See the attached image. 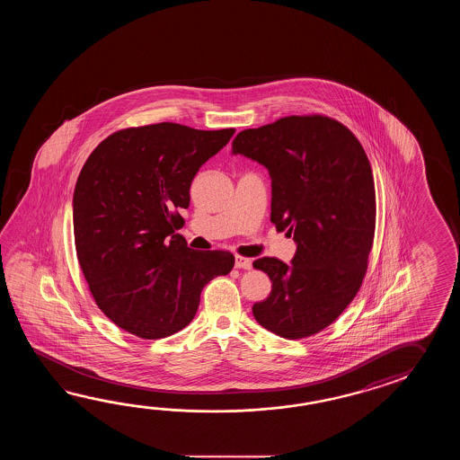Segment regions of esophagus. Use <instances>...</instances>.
I'll list each match as a JSON object with an SVG mask.
<instances>
[{"instance_id": "34e87169", "label": "esophagus", "mask_w": 460, "mask_h": 460, "mask_svg": "<svg viewBox=\"0 0 460 460\" xmlns=\"http://www.w3.org/2000/svg\"><path fill=\"white\" fill-rule=\"evenodd\" d=\"M234 268L238 270H250L252 268V260L243 258V256H234Z\"/></svg>"}]
</instances>
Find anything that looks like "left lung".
I'll use <instances>...</instances> for the list:
<instances>
[{
    "instance_id": "left-lung-1",
    "label": "left lung",
    "mask_w": 460,
    "mask_h": 460,
    "mask_svg": "<svg viewBox=\"0 0 460 460\" xmlns=\"http://www.w3.org/2000/svg\"><path fill=\"white\" fill-rule=\"evenodd\" d=\"M232 155L268 169L271 222L296 242L289 264L253 261L273 283L254 319L289 341L321 332L358 293L372 250L375 184L362 145L332 118L286 117L240 131Z\"/></svg>"
}]
</instances>
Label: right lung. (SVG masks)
I'll list each match as a JSON object with an SVG mask.
<instances>
[{"instance_id":"add662e5","label":"right lung","mask_w":460,"mask_h":460,"mask_svg":"<svg viewBox=\"0 0 460 460\" xmlns=\"http://www.w3.org/2000/svg\"><path fill=\"white\" fill-rule=\"evenodd\" d=\"M234 128L177 123L121 129L98 145L74 190L78 263L102 313L141 339H163L194 319L200 293L232 271L228 252H197L176 234L200 166Z\"/></svg>"}]
</instances>
